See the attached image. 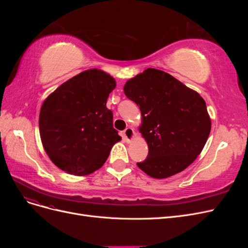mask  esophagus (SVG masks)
<instances>
[{"mask_svg": "<svg viewBox=\"0 0 248 248\" xmlns=\"http://www.w3.org/2000/svg\"><path fill=\"white\" fill-rule=\"evenodd\" d=\"M134 136H136V132H134L133 128H131V127H127V128L124 130V138L128 141L132 140Z\"/></svg>", "mask_w": 248, "mask_h": 248, "instance_id": "obj_1", "label": "esophagus"}]
</instances>
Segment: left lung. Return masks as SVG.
<instances>
[{
  "label": "left lung",
  "mask_w": 248,
  "mask_h": 248,
  "mask_svg": "<svg viewBox=\"0 0 248 248\" xmlns=\"http://www.w3.org/2000/svg\"><path fill=\"white\" fill-rule=\"evenodd\" d=\"M123 90L140 108L139 130L149 148L148 157L138 167L155 179L171 177L189 167L211 131L202 97L155 68H147L128 79Z\"/></svg>",
  "instance_id": "1"
}]
</instances>
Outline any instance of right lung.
Here are the masks:
<instances>
[{
    "label": "right lung",
    "instance_id": "right-lung-1",
    "mask_svg": "<svg viewBox=\"0 0 248 248\" xmlns=\"http://www.w3.org/2000/svg\"><path fill=\"white\" fill-rule=\"evenodd\" d=\"M116 80L100 69H88L58 87L43 101L39 132L44 151L59 169L87 176L107 161L121 140L107 108Z\"/></svg>",
    "mask_w": 248,
    "mask_h": 248
}]
</instances>
